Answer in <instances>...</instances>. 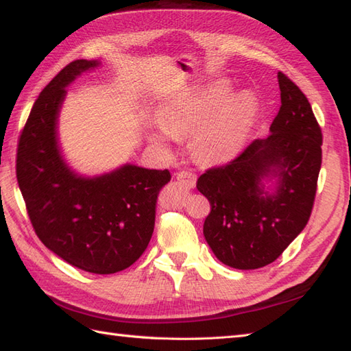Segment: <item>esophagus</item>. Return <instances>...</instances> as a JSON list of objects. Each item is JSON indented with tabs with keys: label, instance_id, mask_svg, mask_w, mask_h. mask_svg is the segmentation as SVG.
<instances>
[{
	"label": "esophagus",
	"instance_id": "34e87169",
	"mask_svg": "<svg viewBox=\"0 0 351 351\" xmlns=\"http://www.w3.org/2000/svg\"><path fill=\"white\" fill-rule=\"evenodd\" d=\"M176 179L185 186V189H190V190L194 189L195 182H197V176H195V173L190 172V170H182V172H178Z\"/></svg>",
	"mask_w": 351,
	"mask_h": 351
}]
</instances>
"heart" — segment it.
<instances>
[{"label": "heart", "instance_id": "heart-1", "mask_svg": "<svg viewBox=\"0 0 351 351\" xmlns=\"http://www.w3.org/2000/svg\"><path fill=\"white\" fill-rule=\"evenodd\" d=\"M230 93V85L218 80L186 99L162 104L157 112L160 130L148 134L149 143L167 149L170 138L195 128L193 148L202 160L221 162L238 156L256 124L258 104L247 93L229 97Z\"/></svg>", "mask_w": 351, "mask_h": 351}]
</instances>
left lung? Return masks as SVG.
<instances>
[{"instance_id":"1","label":"left lung","mask_w":351,"mask_h":351,"mask_svg":"<svg viewBox=\"0 0 351 351\" xmlns=\"http://www.w3.org/2000/svg\"><path fill=\"white\" fill-rule=\"evenodd\" d=\"M281 108L266 138L227 166L209 169L197 190L210 203L203 234L219 262L242 271L278 258L311 215L322 166V130L305 94L278 73Z\"/></svg>"}]
</instances>
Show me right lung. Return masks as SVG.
<instances>
[{"label":"right lung","instance_id":"right-lung-1","mask_svg":"<svg viewBox=\"0 0 351 351\" xmlns=\"http://www.w3.org/2000/svg\"><path fill=\"white\" fill-rule=\"evenodd\" d=\"M99 67L95 60L73 61L40 93L21 134L16 176L46 248L85 272L109 275L132 266L148 247L157 195L170 173L125 162L88 176L65 160L58 122L67 86Z\"/></svg>","mask_w":351,"mask_h":351}]
</instances>
